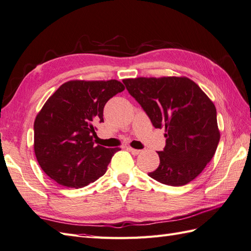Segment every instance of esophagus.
<instances>
[{"mask_svg":"<svg viewBox=\"0 0 251 251\" xmlns=\"http://www.w3.org/2000/svg\"><path fill=\"white\" fill-rule=\"evenodd\" d=\"M128 151H129L131 153H132V155L133 156H138L139 155V153H141V152H142V151H140V150H136V149H132V147H128V149H127Z\"/></svg>","mask_w":251,"mask_h":251,"instance_id":"1","label":"esophagus"}]
</instances>
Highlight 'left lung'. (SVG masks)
<instances>
[{"label":"left lung","mask_w":251,"mask_h":251,"mask_svg":"<svg viewBox=\"0 0 251 251\" xmlns=\"http://www.w3.org/2000/svg\"><path fill=\"white\" fill-rule=\"evenodd\" d=\"M123 82L153 127L165 131V147L158 151L160 164L149 176L173 187L191 182L211 161L220 142L213 101L185 76L137 77Z\"/></svg>","instance_id":"obj_1"}]
</instances>
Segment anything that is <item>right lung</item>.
<instances>
[{
    "label": "right lung",
    "mask_w": 251,
    "mask_h": 251,
    "mask_svg": "<svg viewBox=\"0 0 251 251\" xmlns=\"http://www.w3.org/2000/svg\"><path fill=\"white\" fill-rule=\"evenodd\" d=\"M125 86L117 79L69 80L50 96L34 123V151L43 172L58 184L78 189L105 174L119 147L94 145V123Z\"/></svg>",
    "instance_id": "1"
}]
</instances>
